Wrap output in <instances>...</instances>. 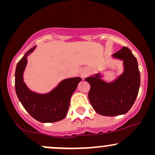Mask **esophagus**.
<instances>
[{
	"label": "esophagus",
	"instance_id": "obj_1",
	"mask_svg": "<svg viewBox=\"0 0 155 155\" xmlns=\"http://www.w3.org/2000/svg\"><path fill=\"white\" fill-rule=\"evenodd\" d=\"M88 75H90V72H89V71L87 70V69H82V70L80 71V76L82 78L87 77Z\"/></svg>",
	"mask_w": 155,
	"mask_h": 155
}]
</instances>
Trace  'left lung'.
Returning a JSON list of instances; mask_svg holds the SVG:
<instances>
[{
	"instance_id": "obj_1",
	"label": "left lung",
	"mask_w": 155,
	"mask_h": 155,
	"mask_svg": "<svg viewBox=\"0 0 155 155\" xmlns=\"http://www.w3.org/2000/svg\"><path fill=\"white\" fill-rule=\"evenodd\" d=\"M111 57L123 63V72L116 79L107 82L101 79V73L84 79L90 84L88 97L92 108L106 117L128 112L138 96L140 83L138 62L128 48L122 47Z\"/></svg>"
}]
</instances>
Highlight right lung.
<instances>
[{
  "label": "right lung",
  "mask_w": 155,
  "mask_h": 155,
  "mask_svg": "<svg viewBox=\"0 0 155 155\" xmlns=\"http://www.w3.org/2000/svg\"><path fill=\"white\" fill-rule=\"evenodd\" d=\"M36 48H31L19 61L15 71V90L19 101L32 117L43 123L55 122L63 120L66 116L70 106L71 95L80 77L63 79L52 90L44 94L31 91L23 79V74L28 63V57Z\"/></svg>",
  "instance_id": "add662e5"
}]
</instances>
